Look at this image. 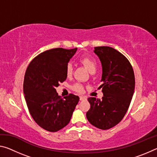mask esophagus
<instances>
[{
  "label": "esophagus",
  "instance_id": "obj_1",
  "mask_svg": "<svg viewBox=\"0 0 157 157\" xmlns=\"http://www.w3.org/2000/svg\"><path fill=\"white\" fill-rule=\"evenodd\" d=\"M79 100H80L81 101L85 100H86V96H83V95H82V96H79Z\"/></svg>",
  "mask_w": 157,
  "mask_h": 157
}]
</instances>
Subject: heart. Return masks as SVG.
Wrapping results in <instances>:
<instances>
[{
    "instance_id": "b5f03b06",
    "label": "heart",
    "mask_w": 157,
    "mask_h": 157,
    "mask_svg": "<svg viewBox=\"0 0 157 157\" xmlns=\"http://www.w3.org/2000/svg\"><path fill=\"white\" fill-rule=\"evenodd\" d=\"M80 62L83 64L89 72L91 74H94L95 73L97 70L98 64L96 61H95L94 58L89 57H82L80 59ZM66 73L67 77H71L73 74V66L71 63H68L67 66H66ZM73 89L75 90V91L82 93L83 91V86L82 85L79 83H76L73 86Z\"/></svg>"
}]
</instances>
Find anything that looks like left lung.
I'll return each mask as SVG.
<instances>
[{
	"label": "left lung",
	"mask_w": 157,
	"mask_h": 157,
	"mask_svg": "<svg viewBox=\"0 0 157 157\" xmlns=\"http://www.w3.org/2000/svg\"><path fill=\"white\" fill-rule=\"evenodd\" d=\"M102 63V99L89 98L91 108L86 112L90 123L100 129H109L120 123L132 99L135 78L129 60L118 50L109 46L94 48Z\"/></svg>",
	"instance_id": "obj_1"
}]
</instances>
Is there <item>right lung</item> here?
Returning a JSON list of instances; mask_svg holds the SVG:
<instances>
[{
    "label": "right lung",
    "instance_id": "add662e5",
    "mask_svg": "<svg viewBox=\"0 0 157 157\" xmlns=\"http://www.w3.org/2000/svg\"><path fill=\"white\" fill-rule=\"evenodd\" d=\"M78 48H57L41 52L30 63L23 81L29 111L42 128L55 132L69 123L79 98L70 94L62 98L56 91L67 78L66 66Z\"/></svg>",
    "mask_w": 157,
    "mask_h": 157
}]
</instances>
